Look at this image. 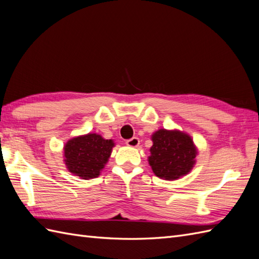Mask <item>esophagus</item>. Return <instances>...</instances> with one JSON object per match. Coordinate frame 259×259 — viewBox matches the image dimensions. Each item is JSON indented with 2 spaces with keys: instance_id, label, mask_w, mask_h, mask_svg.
<instances>
[{
  "instance_id": "obj_1",
  "label": "esophagus",
  "mask_w": 259,
  "mask_h": 259,
  "mask_svg": "<svg viewBox=\"0 0 259 259\" xmlns=\"http://www.w3.org/2000/svg\"><path fill=\"white\" fill-rule=\"evenodd\" d=\"M126 145L130 147H137L138 145H140V138H137V137L131 138V140L126 141Z\"/></svg>"
}]
</instances>
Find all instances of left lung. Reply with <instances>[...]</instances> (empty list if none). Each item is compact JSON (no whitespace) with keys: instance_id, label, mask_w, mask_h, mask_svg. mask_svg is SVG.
I'll list each match as a JSON object with an SVG mask.
<instances>
[{"instance_id":"left-lung-1","label":"left lung","mask_w":259,"mask_h":259,"mask_svg":"<svg viewBox=\"0 0 259 259\" xmlns=\"http://www.w3.org/2000/svg\"><path fill=\"white\" fill-rule=\"evenodd\" d=\"M151 141L148 162L157 177L176 180L191 171L198 151L188 134L162 128L151 135Z\"/></svg>"}]
</instances>
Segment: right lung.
Returning <instances> with one entry per match:
<instances>
[{
  "label": "right lung",
  "mask_w": 259,
  "mask_h": 259,
  "mask_svg": "<svg viewBox=\"0 0 259 259\" xmlns=\"http://www.w3.org/2000/svg\"><path fill=\"white\" fill-rule=\"evenodd\" d=\"M114 142L104 140L99 134H87L68 141L64 147L65 163L68 170L82 179L100 176L108 162Z\"/></svg>",
  "instance_id": "obj_1"
}]
</instances>
